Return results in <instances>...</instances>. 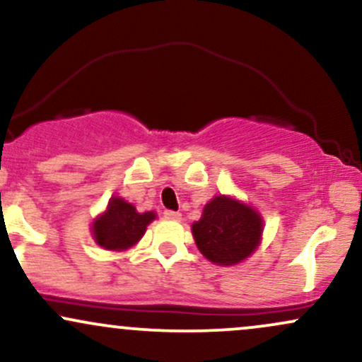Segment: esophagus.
<instances>
[{"label":"esophagus","mask_w":362,"mask_h":362,"mask_svg":"<svg viewBox=\"0 0 362 362\" xmlns=\"http://www.w3.org/2000/svg\"><path fill=\"white\" fill-rule=\"evenodd\" d=\"M163 216L166 218V220H175L178 221L182 218V214L178 211H172V209H165V213H163Z\"/></svg>","instance_id":"34e87169"}]
</instances>
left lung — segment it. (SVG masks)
Returning a JSON list of instances; mask_svg holds the SVG:
<instances>
[{
    "label": "left lung",
    "instance_id": "obj_1",
    "mask_svg": "<svg viewBox=\"0 0 362 362\" xmlns=\"http://www.w3.org/2000/svg\"><path fill=\"white\" fill-rule=\"evenodd\" d=\"M263 232L259 214L232 197L218 196L204 206L202 218L192 225L199 251L216 264H235L251 256Z\"/></svg>",
    "mask_w": 362,
    "mask_h": 362
}]
</instances>
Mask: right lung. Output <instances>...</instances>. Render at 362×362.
I'll use <instances>...</instances> for the list:
<instances>
[{
	"label": "right lung",
	"mask_w": 362,
	"mask_h": 362,
	"mask_svg": "<svg viewBox=\"0 0 362 362\" xmlns=\"http://www.w3.org/2000/svg\"><path fill=\"white\" fill-rule=\"evenodd\" d=\"M154 220V213H137L132 204L120 197L110 201L108 209L93 225L94 240L108 251L132 247L144 235L146 226Z\"/></svg>",
	"instance_id": "right-lung-1"
}]
</instances>
